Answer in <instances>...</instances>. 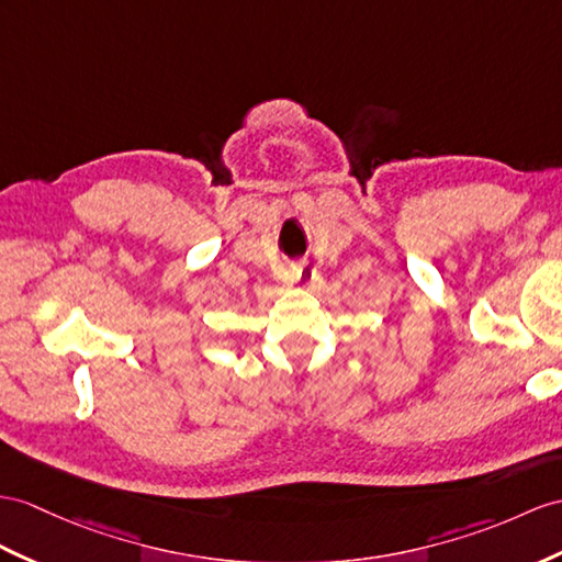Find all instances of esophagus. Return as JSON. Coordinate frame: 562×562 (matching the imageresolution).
I'll return each mask as SVG.
<instances>
[{"instance_id": "esophagus-1", "label": "esophagus", "mask_w": 562, "mask_h": 562, "mask_svg": "<svg viewBox=\"0 0 562 562\" xmlns=\"http://www.w3.org/2000/svg\"><path fill=\"white\" fill-rule=\"evenodd\" d=\"M312 281H314V267L300 265V267H297V283H300V285H310Z\"/></svg>"}]
</instances>
